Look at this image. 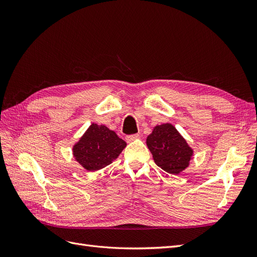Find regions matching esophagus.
Masks as SVG:
<instances>
[{"instance_id":"esophagus-1","label":"esophagus","mask_w":257,"mask_h":257,"mask_svg":"<svg viewBox=\"0 0 257 257\" xmlns=\"http://www.w3.org/2000/svg\"><path fill=\"white\" fill-rule=\"evenodd\" d=\"M139 137H141V135H139V134L128 135V136H126V141H127V143H131V142H134L135 139H137V138H139Z\"/></svg>"}]
</instances>
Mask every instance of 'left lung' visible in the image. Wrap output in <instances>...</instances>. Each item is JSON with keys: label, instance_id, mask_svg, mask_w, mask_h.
Returning <instances> with one entry per match:
<instances>
[{"label": "left lung", "instance_id": "left-lung-1", "mask_svg": "<svg viewBox=\"0 0 257 257\" xmlns=\"http://www.w3.org/2000/svg\"><path fill=\"white\" fill-rule=\"evenodd\" d=\"M153 160L166 173L178 175L189 166L193 149L170 123L157 125L147 137Z\"/></svg>", "mask_w": 257, "mask_h": 257}]
</instances>
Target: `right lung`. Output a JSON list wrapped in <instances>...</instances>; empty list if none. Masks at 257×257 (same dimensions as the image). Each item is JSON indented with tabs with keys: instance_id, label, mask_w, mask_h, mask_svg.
<instances>
[{
	"instance_id": "add662e5",
	"label": "right lung",
	"mask_w": 257,
	"mask_h": 257,
	"mask_svg": "<svg viewBox=\"0 0 257 257\" xmlns=\"http://www.w3.org/2000/svg\"><path fill=\"white\" fill-rule=\"evenodd\" d=\"M126 143L105 125L92 123L73 147L75 160L89 172L102 169L119 157Z\"/></svg>"
}]
</instances>
